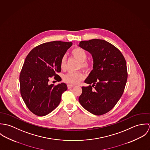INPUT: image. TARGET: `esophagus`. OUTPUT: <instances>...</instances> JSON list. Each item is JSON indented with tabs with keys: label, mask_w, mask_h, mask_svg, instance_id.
<instances>
[{
	"label": "esophagus",
	"mask_w": 150,
	"mask_h": 150,
	"mask_svg": "<svg viewBox=\"0 0 150 150\" xmlns=\"http://www.w3.org/2000/svg\"><path fill=\"white\" fill-rule=\"evenodd\" d=\"M73 87H74V86H73V85H70V84H68V85H67V88H68V89L71 88H73Z\"/></svg>",
	"instance_id": "obj_1"
}]
</instances>
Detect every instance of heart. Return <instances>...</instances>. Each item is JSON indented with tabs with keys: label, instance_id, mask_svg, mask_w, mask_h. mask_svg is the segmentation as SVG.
<instances>
[{
	"label": "heart",
	"instance_id": "heart-1",
	"mask_svg": "<svg viewBox=\"0 0 150 150\" xmlns=\"http://www.w3.org/2000/svg\"><path fill=\"white\" fill-rule=\"evenodd\" d=\"M71 54L76 59L80 62L79 68H81L86 71H90L93 67V62L87 59L88 55L86 50L77 47L72 49ZM60 67L62 70L66 69V56H63L60 61ZM84 78V74L81 71L76 72H68L63 77V80L69 84H77Z\"/></svg>",
	"mask_w": 150,
	"mask_h": 150
}]
</instances>
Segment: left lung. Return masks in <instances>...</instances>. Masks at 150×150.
Returning a JSON list of instances; mask_svg holds the SVG:
<instances>
[{
	"label": "left lung",
	"mask_w": 150,
	"mask_h": 150,
	"mask_svg": "<svg viewBox=\"0 0 150 150\" xmlns=\"http://www.w3.org/2000/svg\"><path fill=\"white\" fill-rule=\"evenodd\" d=\"M79 46L89 52L93 69L82 87L79 100L87 111L100 115L115 106L122 95L128 79L127 63L121 52L104 40L81 41Z\"/></svg>",
	"instance_id": "left-lung-1"
}]
</instances>
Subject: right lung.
I'll list each match as a JSON object with an SVG mask.
<instances>
[{
  "label": "right lung",
  "instance_id": "right-lung-1",
  "mask_svg": "<svg viewBox=\"0 0 150 150\" xmlns=\"http://www.w3.org/2000/svg\"><path fill=\"white\" fill-rule=\"evenodd\" d=\"M72 45L71 42L54 41L33 48L26 56L20 74V92L28 109L34 114L44 116L57 107L66 84L49 85L50 79L57 81L61 78L60 61Z\"/></svg>",
  "mask_w": 150,
  "mask_h": 150
}]
</instances>
